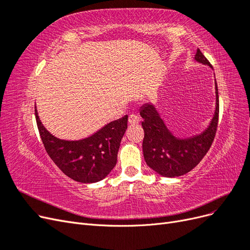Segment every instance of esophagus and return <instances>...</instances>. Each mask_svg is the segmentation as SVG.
<instances>
[{
    "label": "esophagus",
    "mask_w": 250,
    "mask_h": 250,
    "mask_svg": "<svg viewBox=\"0 0 250 250\" xmlns=\"http://www.w3.org/2000/svg\"><path fill=\"white\" fill-rule=\"evenodd\" d=\"M139 122H140V118L135 115V113H132V115H129V117H128V123L130 125L139 124Z\"/></svg>",
    "instance_id": "esophagus-1"
}]
</instances>
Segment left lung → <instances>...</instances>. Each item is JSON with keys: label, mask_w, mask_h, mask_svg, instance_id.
I'll use <instances>...</instances> for the list:
<instances>
[{"label": "left lung", "mask_w": 250, "mask_h": 250, "mask_svg": "<svg viewBox=\"0 0 250 250\" xmlns=\"http://www.w3.org/2000/svg\"><path fill=\"white\" fill-rule=\"evenodd\" d=\"M195 59L211 66L197 49ZM144 129V158L151 169L166 177H176L190 172L208 153L214 142L219 119V96L216 83V111L208 129L200 135L178 140L167 129L153 105L145 104L140 110Z\"/></svg>", "instance_id": "8db88e82"}]
</instances>
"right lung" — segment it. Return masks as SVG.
Returning a JSON list of instances; mask_svg holds the SVG:
<instances>
[{"instance_id": "add662e5", "label": "right lung", "mask_w": 250, "mask_h": 250, "mask_svg": "<svg viewBox=\"0 0 250 250\" xmlns=\"http://www.w3.org/2000/svg\"><path fill=\"white\" fill-rule=\"evenodd\" d=\"M35 119L48 155L62 172L75 181L96 183L106 177L116 166L128 116L110 122L90 137L79 141H64L52 135L42 124L36 107Z\"/></svg>"}]
</instances>
